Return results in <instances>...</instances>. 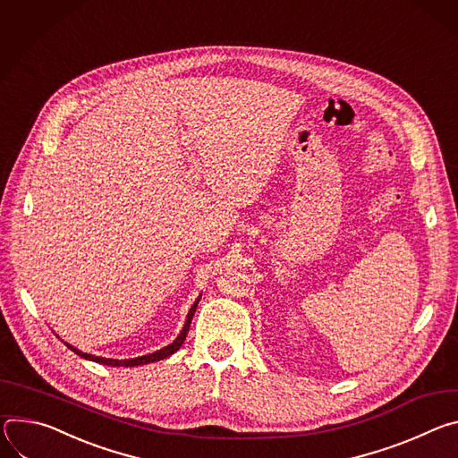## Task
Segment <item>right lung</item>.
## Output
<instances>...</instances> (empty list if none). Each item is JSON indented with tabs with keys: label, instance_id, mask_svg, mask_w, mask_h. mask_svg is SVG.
<instances>
[{
	"label": "right lung",
	"instance_id": "1",
	"mask_svg": "<svg viewBox=\"0 0 458 458\" xmlns=\"http://www.w3.org/2000/svg\"><path fill=\"white\" fill-rule=\"evenodd\" d=\"M199 298H201V293H199V296L194 300V303L191 306V310H189V313H187V318H185V324H183V327H182L180 335H178V336H176L169 345H165V347H162V349H158V351H155V352L143 354V357L127 359V360H116V359H106V357H94V354L83 352V351L76 349L74 345H71V344H67V342H65V345H67L71 351H74V352L78 354V357H81V359H85V360H92V362L104 364V366H113V368H134V366H143V364H150V362L164 360V359L171 357L173 352H176V351L182 347V344L185 342V336H187V333H189L191 320H192V317H194V311H196V308H198V301H199Z\"/></svg>",
	"mask_w": 458,
	"mask_h": 458
}]
</instances>
